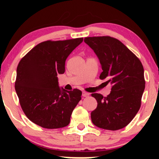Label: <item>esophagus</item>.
Masks as SVG:
<instances>
[{"instance_id": "obj_1", "label": "esophagus", "mask_w": 159, "mask_h": 159, "mask_svg": "<svg viewBox=\"0 0 159 159\" xmlns=\"http://www.w3.org/2000/svg\"><path fill=\"white\" fill-rule=\"evenodd\" d=\"M89 94L88 93H86V92H83L82 93V96H83V97H87V96H89Z\"/></svg>"}]
</instances>
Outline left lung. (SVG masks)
<instances>
[{
    "instance_id": "obj_1",
    "label": "left lung",
    "mask_w": 159,
    "mask_h": 159,
    "mask_svg": "<svg viewBox=\"0 0 159 159\" xmlns=\"http://www.w3.org/2000/svg\"><path fill=\"white\" fill-rule=\"evenodd\" d=\"M101 64L99 78L110 83L111 91L106 97L93 93L97 107L91 112L96 126L107 130H119L130 123L140 107L145 89L141 62L121 42L111 36L84 38Z\"/></svg>"
}]
</instances>
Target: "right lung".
Listing matches in <instances>:
<instances>
[{
  "label": "right lung",
  "instance_id": "obj_1",
  "mask_svg": "<svg viewBox=\"0 0 159 159\" xmlns=\"http://www.w3.org/2000/svg\"><path fill=\"white\" fill-rule=\"evenodd\" d=\"M82 42L83 38L43 42L20 61L16 70V93L24 113L36 125L59 129L69 124L81 91L60 87L57 75L64 73L66 60Z\"/></svg>",
  "mask_w": 159,
  "mask_h": 159
}]
</instances>
